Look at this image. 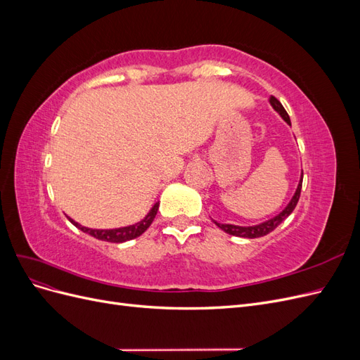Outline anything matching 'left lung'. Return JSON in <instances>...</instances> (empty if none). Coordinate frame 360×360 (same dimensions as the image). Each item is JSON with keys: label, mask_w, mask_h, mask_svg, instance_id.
I'll use <instances>...</instances> for the list:
<instances>
[{"label": "left lung", "mask_w": 360, "mask_h": 360, "mask_svg": "<svg viewBox=\"0 0 360 360\" xmlns=\"http://www.w3.org/2000/svg\"><path fill=\"white\" fill-rule=\"evenodd\" d=\"M269 103L271 105V108L282 117V120L284 122L291 126V122H290V117L287 114V111L284 110V106L281 105V102L276 99V97L270 96L269 97ZM302 180H303V171L300 172V180H299V184L296 188V192H294V195L291 197L290 202L285 205V209L279 212L276 216L270 217L269 221H264L261 224H257V225H250V226H240V225H233V224H219L216 222L214 224L221 228V230H224L226 234L230 236H236V237H245V238H257V237H263V236H267L269 233H271L275 230V228L282 222L285 221L287 217L292 213V210L296 209L297 205V201L300 198V191H302Z\"/></svg>", "instance_id": "left-lung-1"}]
</instances>
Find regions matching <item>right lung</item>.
Here are the masks:
<instances>
[{
  "mask_svg": "<svg viewBox=\"0 0 360 360\" xmlns=\"http://www.w3.org/2000/svg\"><path fill=\"white\" fill-rule=\"evenodd\" d=\"M159 209V202H156L153 207H151L150 212L146 214L144 219H141L139 222L134 224V225H127V226H120V228H111V230H96V228H86L79 225L78 222H75L72 217H69V221L76 226L79 228L81 231L90 234L96 238H99V240L103 242H111V243H123L127 240H132V238L139 237L143 234L147 228L153 222V219L156 217Z\"/></svg>",
  "mask_w": 360,
  "mask_h": 360,
  "instance_id": "add662e5",
  "label": "right lung"
}]
</instances>
